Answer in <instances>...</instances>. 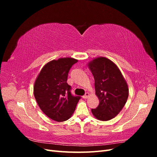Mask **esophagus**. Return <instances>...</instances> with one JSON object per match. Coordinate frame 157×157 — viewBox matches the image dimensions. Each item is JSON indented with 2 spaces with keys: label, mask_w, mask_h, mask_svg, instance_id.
I'll return each mask as SVG.
<instances>
[{
  "label": "esophagus",
  "mask_w": 157,
  "mask_h": 157,
  "mask_svg": "<svg viewBox=\"0 0 157 157\" xmlns=\"http://www.w3.org/2000/svg\"><path fill=\"white\" fill-rule=\"evenodd\" d=\"M89 96H90V94H89V93H86V94H85V95H84V96H82V98H84V99H87L88 97H89Z\"/></svg>",
  "instance_id": "esophagus-1"
}]
</instances>
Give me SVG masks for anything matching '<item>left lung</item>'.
Returning <instances> with one entry per match:
<instances>
[{"mask_svg":"<svg viewBox=\"0 0 157 157\" xmlns=\"http://www.w3.org/2000/svg\"><path fill=\"white\" fill-rule=\"evenodd\" d=\"M88 67L94 76L99 105L92 109L95 118L107 121L115 118L127 101L129 89L117 65L105 57L93 58Z\"/></svg>","mask_w":157,"mask_h":157,"instance_id":"8db88e82","label":"left lung"}]
</instances>
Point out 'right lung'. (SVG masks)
<instances>
[{
	"label": "right lung",
	"mask_w": 157,
	"mask_h": 157,
	"mask_svg": "<svg viewBox=\"0 0 157 157\" xmlns=\"http://www.w3.org/2000/svg\"><path fill=\"white\" fill-rule=\"evenodd\" d=\"M77 59L61 58L44 65L38 75L33 92L40 109L57 122L68 120L73 115L80 96H73L67 83L68 73Z\"/></svg>",
	"instance_id": "1"
}]
</instances>
